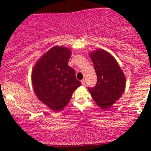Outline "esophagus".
Masks as SVG:
<instances>
[{
    "mask_svg": "<svg viewBox=\"0 0 151 151\" xmlns=\"http://www.w3.org/2000/svg\"><path fill=\"white\" fill-rule=\"evenodd\" d=\"M81 83H82V85H85V80H82Z\"/></svg>",
    "mask_w": 151,
    "mask_h": 151,
    "instance_id": "1",
    "label": "esophagus"
}]
</instances>
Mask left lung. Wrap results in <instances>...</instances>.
Here are the masks:
<instances>
[{"label": "left lung", "instance_id": "8db88e82", "mask_svg": "<svg viewBox=\"0 0 151 151\" xmlns=\"http://www.w3.org/2000/svg\"><path fill=\"white\" fill-rule=\"evenodd\" d=\"M97 76V83L88 88L96 104L108 109L118 101L124 92L126 77L115 58L102 49L90 53Z\"/></svg>", "mask_w": 151, "mask_h": 151}]
</instances>
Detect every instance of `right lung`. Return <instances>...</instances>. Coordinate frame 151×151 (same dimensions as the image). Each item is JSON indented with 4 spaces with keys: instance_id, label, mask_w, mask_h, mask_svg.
I'll return each instance as SVG.
<instances>
[{
    "instance_id": "add662e5",
    "label": "right lung",
    "mask_w": 151,
    "mask_h": 151,
    "mask_svg": "<svg viewBox=\"0 0 151 151\" xmlns=\"http://www.w3.org/2000/svg\"><path fill=\"white\" fill-rule=\"evenodd\" d=\"M71 55L67 47H53L38 60L32 71L35 94L54 111L62 110L69 103L74 91L81 85L75 71L68 65Z\"/></svg>"
}]
</instances>
